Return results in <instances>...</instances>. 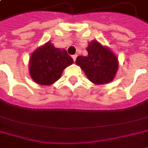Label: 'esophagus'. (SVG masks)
Returning <instances> with one entry per match:
<instances>
[{"label": "esophagus", "mask_w": 148, "mask_h": 148, "mask_svg": "<svg viewBox=\"0 0 148 148\" xmlns=\"http://www.w3.org/2000/svg\"><path fill=\"white\" fill-rule=\"evenodd\" d=\"M77 55H73V56H72V58H73V60H74V62L76 61V59H77Z\"/></svg>", "instance_id": "esophagus-1"}]
</instances>
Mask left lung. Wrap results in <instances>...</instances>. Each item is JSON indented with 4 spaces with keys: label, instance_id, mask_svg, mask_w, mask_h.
I'll use <instances>...</instances> for the list:
<instances>
[{
    "label": "left lung",
    "instance_id": "obj_1",
    "mask_svg": "<svg viewBox=\"0 0 148 148\" xmlns=\"http://www.w3.org/2000/svg\"><path fill=\"white\" fill-rule=\"evenodd\" d=\"M88 55L77 56L76 63L86 76L95 84H106L112 82L118 68L116 56L99 42L92 41L86 48Z\"/></svg>",
    "mask_w": 148,
    "mask_h": 148
}]
</instances>
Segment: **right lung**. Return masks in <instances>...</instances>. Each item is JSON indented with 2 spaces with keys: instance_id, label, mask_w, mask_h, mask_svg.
Listing matches in <instances>:
<instances>
[{
  "instance_id": "obj_1",
  "label": "right lung",
  "mask_w": 148,
  "mask_h": 148,
  "mask_svg": "<svg viewBox=\"0 0 148 148\" xmlns=\"http://www.w3.org/2000/svg\"><path fill=\"white\" fill-rule=\"evenodd\" d=\"M73 63L66 50L56 48L51 43L38 48L30 59V75L40 85H51L57 81L63 70Z\"/></svg>"
}]
</instances>
